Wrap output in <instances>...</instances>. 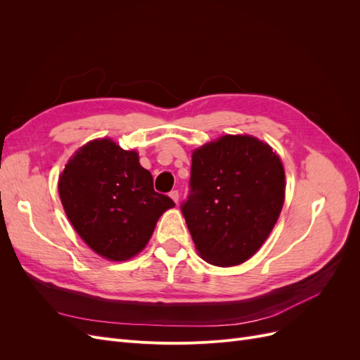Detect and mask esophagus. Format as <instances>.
I'll return each mask as SVG.
<instances>
[{
  "label": "esophagus",
  "mask_w": 360,
  "mask_h": 360,
  "mask_svg": "<svg viewBox=\"0 0 360 360\" xmlns=\"http://www.w3.org/2000/svg\"><path fill=\"white\" fill-rule=\"evenodd\" d=\"M169 197H171V200H172L174 202L179 204V197H180L179 191H171V192H169Z\"/></svg>",
  "instance_id": "esophagus-1"
}]
</instances>
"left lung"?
<instances>
[{"label": "left lung", "mask_w": 360, "mask_h": 360, "mask_svg": "<svg viewBox=\"0 0 360 360\" xmlns=\"http://www.w3.org/2000/svg\"><path fill=\"white\" fill-rule=\"evenodd\" d=\"M191 195L181 205L198 255L217 267L254 257L285 201L276 150L252 135H222L192 151Z\"/></svg>", "instance_id": "left-lung-1"}]
</instances>
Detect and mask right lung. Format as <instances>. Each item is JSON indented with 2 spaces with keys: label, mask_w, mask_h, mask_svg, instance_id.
Wrapping results in <instances>:
<instances>
[{
  "label": "right lung",
  "mask_w": 360,
  "mask_h": 360,
  "mask_svg": "<svg viewBox=\"0 0 360 360\" xmlns=\"http://www.w3.org/2000/svg\"><path fill=\"white\" fill-rule=\"evenodd\" d=\"M58 193L75 231L110 261L136 257L159 217L176 205L153 189L138 151L123 150L111 138H96L75 151L58 177Z\"/></svg>",
  "instance_id": "right-lung-1"
}]
</instances>
